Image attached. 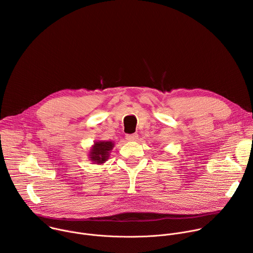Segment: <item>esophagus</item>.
Here are the masks:
<instances>
[{"instance_id":"esophagus-1","label":"esophagus","mask_w":253,"mask_h":253,"mask_svg":"<svg viewBox=\"0 0 253 253\" xmlns=\"http://www.w3.org/2000/svg\"><path fill=\"white\" fill-rule=\"evenodd\" d=\"M138 138V134L137 133H133V134H129V135H126V139L128 141H135L137 140Z\"/></svg>"}]
</instances>
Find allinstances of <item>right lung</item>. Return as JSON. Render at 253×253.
<instances>
[{
  "label": "right lung",
  "mask_w": 253,
  "mask_h": 253,
  "mask_svg": "<svg viewBox=\"0 0 253 253\" xmlns=\"http://www.w3.org/2000/svg\"><path fill=\"white\" fill-rule=\"evenodd\" d=\"M113 146H114L113 142H110V141L96 142L90 153L91 160L94 162H97V164L105 162L108 156H109V151L112 150Z\"/></svg>",
  "instance_id": "obj_1"
}]
</instances>
